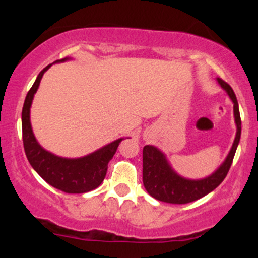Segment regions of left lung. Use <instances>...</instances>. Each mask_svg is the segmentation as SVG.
<instances>
[{"label": "left lung", "mask_w": 258, "mask_h": 258, "mask_svg": "<svg viewBox=\"0 0 258 258\" xmlns=\"http://www.w3.org/2000/svg\"><path fill=\"white\" fill-rule=\"evenodd\" d=\"M221 87L227 92L228 96L234 103V117L236 123V136L227 159L220 168L211 176L204 179L191 180L180 177L171 168L166 158L158 148L146 146L143 148V184L146 190L155 198L156 200L164 201L168 204H188L200 198L205 197L210 191L217 188L226 178L235 155L236 148L241 135V119L239 112L238 100L233 88L223 81L217 79Z\"/></svg>", "instance_id": "left-lung-1"}]
</instances>
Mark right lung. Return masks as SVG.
I'll list each match as a JSON object with an SVG mask.
<instances>
[{
    "label": "right lung",
    "mask_w": 258,
    "mask_h": 258,
    "mask_svg": "<svg viewBox=\"0 0 258 258\" xmlns=\"http://www.w3.org/2000/svg\"><path fill=\"white\" fill-rule=\"evenodd\" d=\"M68 58L55 61H64ZM52 64L38 74L36 81L29 90L25 97L22 111V128L23 144H24L25 155L29 162L36 172L48 183L59 190L69 194L87 193L102 184L105 178L109 161L116 153L117 147L122 138L114 141L102 149L84 156L80 159H64L53 155L44 150L36 142L30 123V106L34 94L36 93L38 85L43 74Z\"/></svg>",
    "instance_id": "add662e5"
}]
</instances>
